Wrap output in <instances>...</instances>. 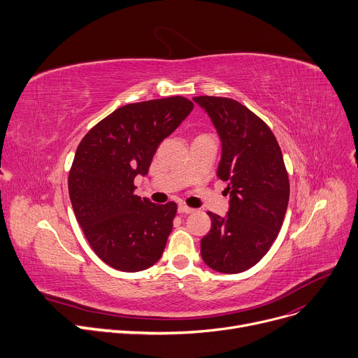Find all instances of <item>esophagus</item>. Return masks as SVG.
Instances as JSON below:
<instances>
[{"label":"esophagus","instance_id":"esophagus-1","mask_svg":"<svg viewBox=\"0 0 358 358\" xmlns=\"http://www.w3.org/2000/svg\"><path fill=\"white\" fill-rule=\"evenodd\" d=\"M178 213L180 214H189V213H193V208H189L188 206H185V204H178Z\"/></svg>","mask_w":358,"mask_h":358}]
</instances>
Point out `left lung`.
I'll return each mask as SVG.
<instances>
[{"label": "left lung", "mask_w": 358, "mask_h": 358, "mask_svg": "<svg viewBox=\"0 0 358 358\" xmlns=\"http://www.w3.org/2000/svg\"><path fill=\"white\" fill-rule=\"evenodd\" d=\"M222 139L217 177L227 181L226 217L208 211L211 229L201 239L204 264L222 273H241L264 257L282 227L289 201V178L271 128L241 102L193 98Z\"/></svg>", "instance_id": "left-lung-1"}]
</instances>
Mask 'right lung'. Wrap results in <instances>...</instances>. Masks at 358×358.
I'll return each mask as SVG.
<instances>
[{
  "label": "right lung",
  "instance_id": "add662e5",
  "mask_svg": "<svg viewBox=\"0 0 358 358\" xmlns=\"http://www.w3.org/2000/svg\"><path fill=\"white\" fill-rule=\"evenodd\" d=\"M194 103L171 96L117 108L80 141L69 171V196L86 239L106 265L144 271L159 260L173 230L177 204H155L135 194L164 138Z\"/></svg>",
  "mask_w": 358,
  "mask_h": 358
}]
</instances>
